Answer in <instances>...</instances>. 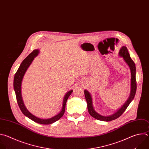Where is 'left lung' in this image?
Returning a JSON list of instances; mask_svg holds the SVG:
<instances>
[{"label": "left lung", "mask_w": 149, "mask_h": 149, "mask_svg": "<svg viewBox=\"0 0 149 149\" xmlns=\"http://www.w3.org/2000/svg\"><path fill=\"white\" fill-rule=\"evenodd\" d=\"M120 56L122 57L124 59L125 62L128 65V66L130 68V72H131V91H130V95L128 99V100L126 101V102L123 105V106L118 109L116 112H115L114 114L110 115V116H102L98 113H97L93 106L92 103V98L91 96V93H89L87 91L84 90V96L85 98L87 103V109L88 111L90 114L91 116H92L93 117L101 121H104V122H109L113 120L116 119L118 117H119L126 110L128 106L130 104L131 102L133 100V99L134 97V96L136 95V88H137V84H136V66L135 63L133 61L132 59L131 58L130 54L129 53L128 50L126 46H123L118 53Z\"/></svg>", "instance_id": "obj_1"}]
</instances>
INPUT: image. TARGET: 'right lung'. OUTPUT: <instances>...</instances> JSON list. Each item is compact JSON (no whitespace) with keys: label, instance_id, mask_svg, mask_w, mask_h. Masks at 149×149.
<instances>
[{"label":"right lung","instance_id":"right-lung-1","mask_svg":"<svg viewBox=\"0 0 149 149\" xmlns=\"http://www.w3.org/2000/svg\"><path fill=\"white\" fill-rule=\"evenodd\" d=\"M39 53V50L38 49L34 50L23 61L19 69H17L16 73H15V75L14 77V80H13V87H14V90L16 94L17 104L23 114L26 117H27L28 118H29L30 119H31L32 120H33L36 123L42 124V125H49L59 120L63 116L65 111L66 102L69 97L70 96V95L73 92V91H69L65 96L63 101V106H62L61 111L52 118H46V119H42V118L36 117L35 116H34L33 114H32L31 113H30L27 110V109L24 106V104L23 103L22 97V93H21L22 81L27 69H28L29 66L31 65V64L34 60V58L38 55Z\"/></svg>","mask_w":149,"mask_h":149}]
</instances>
